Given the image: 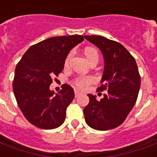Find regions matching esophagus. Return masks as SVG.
<instances>
[{
  "instance_id": "obj_1",
  "label": "esophagus",
  "mask_w": 157,
  "mask_h": 157,
  "mask_svg": "<svg viewBox=\"0 0 157 157\" xmlns=\"http://www.w3.org/2000/svg\"><path fill=\"white\" fill-rule=\"evenodd\" d=\"M74 94H75V97H78V95H79L81 93L78 90H75L74 91Z\"/></svg>"
}]
</instances>
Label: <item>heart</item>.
I'll use <instances>...</instances> for the list:
<instances>
[{
    "mask_svg": "<svg viewBox=\"0 0 157 157\" xmlns=\"http://www.w3.org/2000/svg\"><path fill=\"white\" fill-rule=\"evenodd\" d=\"M84 55L86 56V57H87L90 63H91L94 60H97L98 61L99 54L95 49L91 48V47L85 48L84 49ZM72 56H73V52H70L67 55L65 61H64V67H68ZM93 81H94V78H93V77L91 76L77 77L73 80V84L74 86H76L78 89H79V90H85L91 83H93Z\"/></svg>",
    "mask_w": 157,
    "mask_h": 157,
    "instance_id": "obj_1",
    "label": "heart"
}]
</instances>
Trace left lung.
<instances>
[{
    "label": "left lung",
    "instance_id": "1",
    "mask_svg": "<svg viewBox=\"0 0 157 157\" xmlns=\"http://www.w3.org/2000/svg\"><path fill=\"white\" fill-rule=\"evenodd\" d=\"M84 38L103 54L105 67L97 91L107 90L101 101L88 94L90 102L84 109L85 122L94 129H112L124 122L134 107L140 87V75L135 59L123 45L99 35Z\"/></svg>",
    "mask_w": 157,
    "mask_h": 157
}]
</instances>
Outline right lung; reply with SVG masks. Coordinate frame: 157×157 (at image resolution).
Returning <instances> with one entry per match:
<instances>
[{
  "instance_id": "add662e5",
  "label": "right lung",
  "mask_w": 157,
  "mask_h": 157,
  "mask_svg": "<svg viewBox=\"0 0 157 157\" xmlns=\"http://www.w3.org/2000/svg\"><path fill=\"white\" fill-rule=\"evenodd\" d=\"M83 40L78 34L49 38L31 45L17 64L13 93L23 116L35 127L52 129L65 121L73 89L64 84L54 94L50 85L52 78L62 73L67 55Z\"/></svg>"
}]
</instances>
